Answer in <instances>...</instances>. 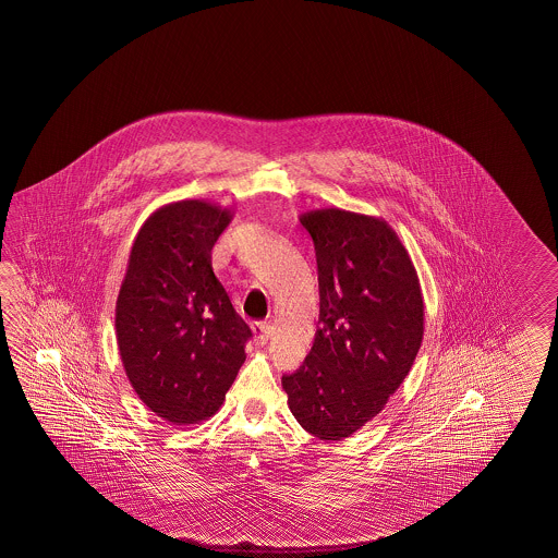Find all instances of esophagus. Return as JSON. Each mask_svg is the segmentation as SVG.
<instances>
[{
	"label": "esophagus",
	"instance_id": "esophagus-1",
	"mask_svg": "<svg viewBox=\"0 0 558 558\" xmlns=\"http://www.w3.org/2000/svg\"><path fill=\"white\" fill-rule=\"evenodd\" d=\"M253 339H255V343L265 344L269 341V337H271V325L269 323H253Z\"/></svg>",
	"mask_w": 558,
	"mask_h": 558
}]
</instances>
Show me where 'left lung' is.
I'll return each mask as SVG.
<instances>
[{
    "mask_svg": "<svg viewBox=\"0 0 558 558\" xmlns=\"http://www.w3.org/2000/svg\"><path fill=\"white\" fill-rule=\"evenodd\" d=\"M319 271V329L283 375L296 423L341 440L379 415L415 363L425 305L415 265L385 219L337 207L301 215Z\"/></svg>",
    "mask_w": 558,
    "mask_h": 558,
    "instance_id": "left-lung-1",
    "label": "left lung"
}]
</instances>
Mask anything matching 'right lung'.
<instances>
[{
	"label": "right lung",
	"instance_id": "right-lung-1",
	"mask_svg": "<svg viewBox=\"0 0 558 558\" xmlns=\"http://www.w3.org/2000/svg\"><path fill=\"white\" fill-rule=\"evenodd\" d=\"M231 219L203 199L167 203L131 245L116 305L119 355L133 391L173 425L214 416L245 363L251 329L211 267Z\"/></svg>",
	"mask_w": 558,
	"mask_h": 558
}]
</instances>
